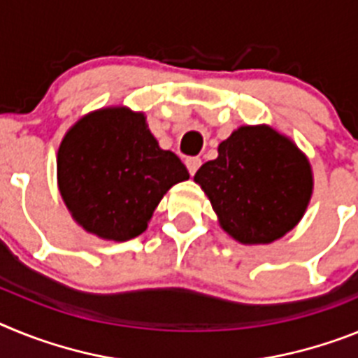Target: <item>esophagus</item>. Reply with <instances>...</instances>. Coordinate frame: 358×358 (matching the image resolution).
Returning a JSON list of instances; mask_svg holds the SVG:
<instances>
[{"label":"esophagus","instance_id":"34e87169","mask_svg":"<svg viewBox=\"0 0 358 358\" xmlns=\"http://www.w3.org/2000/svg\"><path fill=\"white\" fill-rule=\"evenodd\" d=\"M185 166H187V171H189V175H194L198 171V167L201 166V160L198 157H192V158H187L185 160Z\"/></svg>","mask_w":358,"mask_h":358}]
</instances>
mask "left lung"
Wrapping results in <instances>:
<instances>
[{
    "label": "left lung",
    "instance_id": "8db88e82",
    "mask_svg": "<svg viewBox=\"0 0 358 358\" xmlns=\"http://www.w3.org/2000/svg\"><path fill=\"white\" fill-rule=\"evenodd\" d=\"M194 182L217 223L243 245H268L303 220L313 192L308 157L268 124L241 126L217 145Z\"/></svg>",
    "mask_w": 358,
    "mask_h": 358
}]
</instances>
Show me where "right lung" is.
Wrapping results in <instances>:
<instances>
[{
  "label": "right lung",
  "mask_w": 358,
  "mask_h": 358,
  "mask_svg": "<svg viewBox=\"0 0 358 358\" xmlns=\"http://www.w3.org/2000/svg\"><path fill=\"white\" fill-rule=\"evenodd\" d=\"M183 180L182 160L158 145L142 111L126 106L80 117L59 145L61 198L77 225L101 239L141 236L164 194Z\"/></svg>",
  "instance_id": "add662e5"
}]
</instances>
